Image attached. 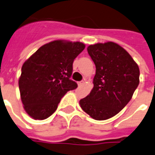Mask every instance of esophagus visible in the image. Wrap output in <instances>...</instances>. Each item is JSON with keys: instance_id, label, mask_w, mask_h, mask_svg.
I'll use <instances>...</instances> for the list:
<instances>
[{"instance_id": "1", "label": "esophagus", "mask_w": 155, "mask_h": 155, "mask_svg": "<svg viewBox=\"0 0 155 155\" xmlns=\"http://www.w3.org/2000/svg\"><path fill=\"white\" fill-rule=\"evenodd\" d=\"M84 82H85V81H79V82H78V86H81L84 84Z\"/></svg>"}]
</instances>
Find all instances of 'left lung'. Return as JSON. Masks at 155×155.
I'll list each match as a JSON object with an SVG mask.
<instances>
[{
    "label": "left lung",
    "mask_w": 155,
    "mask_h": 155,
    "mask_svg": "<svg viewBox=\"0 0 155 155\" xmlns=\"http://www.w3.org/2000/svg\"><path fill=\"white\" fill-rule=\"evenodd\" d=\"M89 55L96 68L94 87L79 104L96 120L113 117L126 106L138 86L140 70L129 52L113 42L90 45Z\"/></svg>",
    "instance_id": "1"
}]
</instances>
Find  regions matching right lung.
<instances>
[{
    "label": "right lung",
    "mask_w": 155,
    "mask_h": 155,
    "mask_svg": "<svg viewBox=\"0 0 155 155\" xmlns=\"http://www.w3.org/2000/svg\"><path fill=\"white\" fill-rule=\"evenodd\" d=\"M85 47L81 42L54 40L40 47L24 62L19 91L24 109L31 118L49 117L61 98L78 87L70 80L73 63Z\"/></svg>",
    "instance_id": "obj_1"
}]
</instances>
